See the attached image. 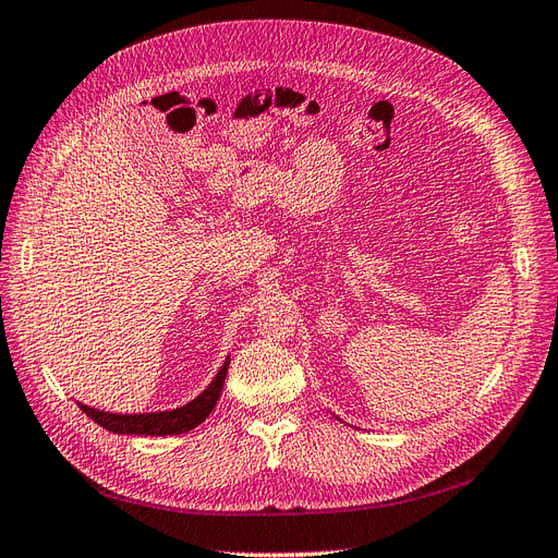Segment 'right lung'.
<instances>
[{
	"instance_id": "1",
	"label": "right lung",
	"mask_w": 558,
	"mask_h": 558,
	"mask_svg": "<svg viewBox=\"0 0 558 558\" xmlns=\"http://www.w3.org/2000/svg\"><path fill=\"white\" fill-rule=\"evenodd\" d=\"M228 365L230 356L226 363L218 369L211 384L202 391L197 398L191 402L181 404L177 410H162V412H142V414H118V412H105V410H95L90 404L78 402V408L86 412L95 424L102 428L118 433V435H181L197 428L202 421H205L211 410L216 408V400L221 396V388L228 375Z\"/></svg>"
}]
</instances>
